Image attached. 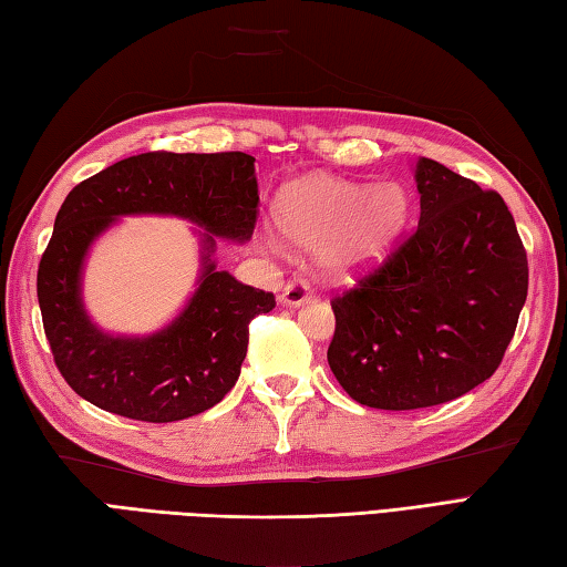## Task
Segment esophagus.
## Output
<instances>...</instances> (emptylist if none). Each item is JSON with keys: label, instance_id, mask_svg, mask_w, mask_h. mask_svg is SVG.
Instances as JSON below:
<instances>
[{"label": "esophagus", "instance_id": "34e87169", "mask_svg": "<svg viewBox=\"0 0 567 567\" xmlns=\"http://www.w3.org/2000/svg\"><path fill=\"white\" fill-rule=\"evenodd\" d=\"M309 299H311V290H309L307 282H287V285L282 287L280 302H282L285 307H299V305L309 302Z\"/></svg>", "mask_w": 567, "mask_h": 567}]
</instances>
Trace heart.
Here are the masks:
<instances>
[{"label":"heart","instance_id":"obj_1","mask_svg":"<svg viewBox=\"0 0 567 567\" xmlns=\"http://www.w3.org/2000/svg\"><path fill=\"white\" fill-rule=\"evenodd\" d=\"M409 199L396 183L375 187L309 175L275 199V221L290 244L317 250L323 272L351 282L388 256L406 221Z\"/></svg>","mask_w":567,"mask_h":567}]
</instances>
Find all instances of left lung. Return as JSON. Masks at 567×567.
<instances>
[{
  "mask_svg": "<svg viewBox=\"0 0 567 567\" xmlns=\"http://www.w3.org/2000/svg\"><path fill=\"white\" fill-rule=\"evenodd\" d=\"M419 226L336 295L329 365L358 404L421 409L495 375L528 290L526 250L495 189L419 158Z\"/></svg>",
  "mask_w": 567,
  "mask_h": 567,
  "instance_id": "8db88e82",
  "label": "left lung"
}]
</instances>
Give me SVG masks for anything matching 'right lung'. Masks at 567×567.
Returning a JSON list of instances; mask_svg holds the SVG:
<instances>
[{
	"label": "right lung",
	"mask_w": 567,
	"mask_h": 567,
	"mask_svg": "<svg viewBox=\"0 0 567 567\" xmlns=\"http://www.w3.org/2000/svg\"><path fill=\"white\" fill-rule=\"evenodd\" d=\"M248 153H141L72 187L39 265V305L60 375L82 400L126 419L167 424L219 404L240 375L248 323L272 292L216 270V236L244 244L258 219ZM171 213L205 228L200 287L165 330L143 340L94 328L81 305V265L118 215Z\"/></svg>",
	"instance_id": "1"
}]
</instances>
